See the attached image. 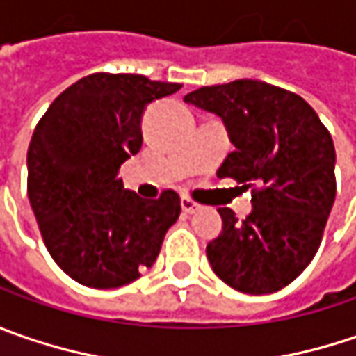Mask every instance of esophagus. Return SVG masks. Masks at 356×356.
Segmentation results:
<instances>
[{"instance_id":"1","label":"esophagus","mask_w":356,"mask_h":356,"mask_svg":"<svg viewBox=\"0 0 356 356\" xmlns=\"http://www.w3.org/2000/svg\"><path fill=\"white\" fill-rule=\"evenodd\" d=\"M181 209H183L185 213L191 215V213H195V211L199 209V205L195 203L193 199H189V197H181Z\"/></svg>"}]
</instances>
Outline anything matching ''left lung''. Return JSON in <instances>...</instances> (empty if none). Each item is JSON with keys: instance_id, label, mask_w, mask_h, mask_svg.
Segmentation results:
<instances>
[{"instance_id": "obj_1", "label": "left lung", "mask_w": 356, "mask_h": 356, "mask_svg": "<svg viewBox=\"0 0 356 356\" xmlns=\"http://www.w3.org/2000/svg\"><path fill=\"white\" fill-rule=\"evenodd\" d=\"M185 101L221 117L235 145L217 175L253 187L243 221L219 209L211 269L241 293H275L307 269L323 239L337 193L331 133L302 97L265 81L201 87Z\"/></svg>"}]
</instances>
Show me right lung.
I'll return each mask as SVG.
<instances>
[{"mask_svg": "<svg viewBox=\"0 0 356 356\" xmlns=\"http://www.w3.org/2000/svg\"><path fill=\"white\" fill-rule=\"evenodd\" d=\"M179 89L135 73H93L39 119L27 149V197L49 255L73 281L115 289L155 263L179 219V195L141 199L117 173L141 149L149 103Z\"/></svg>", "mask_w": 356, "mask_h": 356, "instance_id": "add662e5", "label": "right lung"}]
</instances>
